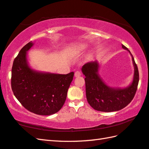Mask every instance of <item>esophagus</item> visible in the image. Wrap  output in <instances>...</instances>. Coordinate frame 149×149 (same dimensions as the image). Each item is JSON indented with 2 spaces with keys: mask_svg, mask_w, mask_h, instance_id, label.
<instances>
[{
  "mask_svg": "<svg viewBox=\"0 0 149 149\" xmlns=\"http://www.w3.org/2000/svg\"><path fill=\"white\" fill-rule=\"evenodd\" d=\"M80 75H81V72H80V71L77 70V71H76V72H75V73H74V76H75V77H79Z\"/></svg>",
  "mask_w": 149,
  "mask_h": 149,
  "instance_id": "obj_1",
  "label": "esophagus"
}]
</instances>
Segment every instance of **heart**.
Segmentation results:
<instances>
[{
	"label": "heart",
	"mask_w": 149,
	"mask_h": 149,
	"mask_svg": "<svg viewBox=\"0 0 149 149\" xmlns=\"http://www.w3.org/2000/svg\"><path fill=\"white\" fill-rule=\"evenodd\" d=\"M88 47V45L86 44H84V43H82V44H79V45H78L76 47V50L79 52H81L83 51V50H85Z\"/></svg>",
	"instance_id": "b5f03b06"
}]
</instances>
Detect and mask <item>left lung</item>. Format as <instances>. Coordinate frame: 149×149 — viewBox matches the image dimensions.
<instances>
[{
    "label": "left lung",
    "instance_id": "1",
    "mask_svg": "<svg viewBox=\"0 0 149 149\" xmlns=\"http://www.w3.org/2000/svg\"><path fill=\"white\" fill-rule=\"evenodd\" d=\"M132 56L134 72L133 79L128 86L120 88L107 85L99 74V64L97 61L88 62L83 66L82 72L85 75L86 95L88 102L94 109L103 112L119 111L131 102L137 90L139 72L133 56L127 47L122 45Z\"/></svg>",
    "mask_w": 149,
    "mask_h": 149
}]
</instances>
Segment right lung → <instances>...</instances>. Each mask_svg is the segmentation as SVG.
Segmentation results:
<instances>
[{"instance_id": "1", "label": "right lung", "mask_w": 149, "mask_h": 149, "mask_svg": "<svg viewBox=\"0 0 149 149\" xmlns=\"http://www.w3.org/2000/svg\"><path fill=\"white\" fill-rule=\"evenodd\" d=\"M34 45L26 44L13 61L11 88L15 97L28 111L40 115H50L61 109L74 73L58 74L37 71L30 67L27 52Z\"/></svg>"}]
</instances>
